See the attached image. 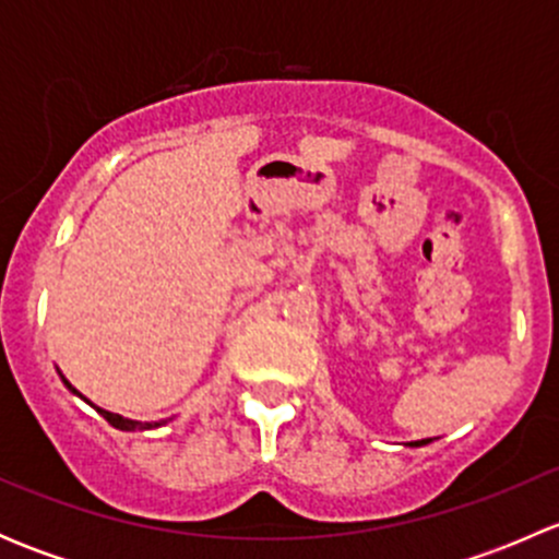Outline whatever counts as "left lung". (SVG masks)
<instances>
[{"label":"left lung","mask_w":559,"mask_h":559,"mask_svg":"<svg viewBox=\"0 0 559 559\" xmlns=\"http://www.w3.org/2000/svg\"><path fill=\"white\" fill-rule=\"evenodd\" d=\"M425 443H430V438H427V441H414V443H408V447H425Z\"/></svg>","instance_id":"left-lung-1"}]
</instances>
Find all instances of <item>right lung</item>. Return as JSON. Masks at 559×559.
I'll use <instances>...</instances> for the list:
<instances>
[{"mask_svg": "<svg viewBox=\"0 0 559 559\" xmlns=\"http://www.w3.org/2000/svg\"><path fill=\"white\" fill-rule=\"evenodd\" d=\"M61 376V373H59ZM61 381H64V386L70 389L72 394H78V397L81 400H86L83 397L81 392H78L75 386L70 384V381L64 379V376H61ZM88 405H92V408H97V414H103L107 421H110L112 427H116V430H123V432H134V430H154V427H162V425H167V419H162V421H134V419H127V416H121V414H112V411H105V408H99V405H94L92 400H86Z\"/></svg>", "mask_w": 559, "mask_h": 559, "instance_id": "add662e5", "label": "right lung"}]
</instances>
